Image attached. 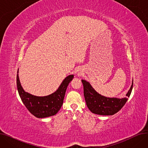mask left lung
I'll use <instances>...</instances> for the list:
<instances>
[{"instance_id": "obj_1", "label": "left lung", "mask_w": 148, "mask_h": 148, "mask_svg": "<svg viewBox=\"0 0 148 148\" xmlns=\"http://www.w3.org/2000/svg\"><path fill=\"white\" fill-rule=\"evenodd\" d=\"M83 84L84 97L86 105L93 113L100 115H113L118 112L127 101L133 86L132 85L127 94V98L122 99L107 98L99 95L86 80H82Z\"/></svg>"}]
</instances>
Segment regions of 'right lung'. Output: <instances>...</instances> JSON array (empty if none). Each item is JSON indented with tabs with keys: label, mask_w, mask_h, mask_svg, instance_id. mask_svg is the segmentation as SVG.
I'll list each match as a JSON object with an SVG mask.
<instances>
[{
	"label": "right lung",
	"mask_w": 148,
	"mask_h": 148,
	"mask_svg": "<svg viewBox=\"0 0 148 148\" xmlns=\"http://www.w3.org/2000/svg\"><path fill=\"white\" fill-rule=\"evenodd\" d=\"M73 77V75L66 77L55 92L45 97H36L26 92L21 86L18 74L17 86L20 98L27 109L35 117L43 118L56 114L60 110L63 104L67 86Z\"/></svg>",
	"instance_id": "add662e5"
}]
</instances>
